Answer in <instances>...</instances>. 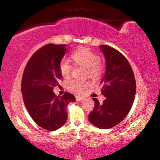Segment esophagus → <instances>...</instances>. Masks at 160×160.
Wrapping results in <instances>:
<instances>
[{
  "instance_id": "obj_1",
  "label": "esophagus",
  "mask_w": 160,
  "mask_h": 160,
  "mask_svg": "<svg viewBox=\"0 0 160 160\" xmlns=\"http://www.w3.org/2000/svg\"><path fill=\"white\" fill-rule=\"evenodd\" d=\"M75 98H76V100L77 101H81V100H82V99L84 98L83 97H82V96H76V97H75Z\"/></svg>"
}]
</instances>
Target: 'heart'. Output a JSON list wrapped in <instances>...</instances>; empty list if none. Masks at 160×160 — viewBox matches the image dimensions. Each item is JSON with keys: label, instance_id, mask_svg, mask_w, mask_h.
<instances>
[{"label": "heart", "instance_id": "obj_1", "mask_svg": "<svg viewBox=\"0 0 160 160\" xmlns=\"http://www.w3.org/2000/svg\"><path fill=\"white\" fill-rule=\"evenodd\" d=\"M71 58L77 65L86 68V76L93 79L100 78L103 72V65L99 60V56L94 51L90 49L80 47L73 52L71 55ZM60 74L64 78H70L72 67L68 61L62 60L58 65ZM90 85L87 80H73L68 82V89L78 94H82L86 88Z\"/></svg>", "mask_w": 160, "mask_h": 160}]
</instances>
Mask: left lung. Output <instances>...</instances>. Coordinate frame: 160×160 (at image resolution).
<instances>
[{
	"label": "left lung",
	"instance_id": "8db88e82",
	"mask_svg": "<svg viewBox=\"0 0 160 160\" xmlns=\"http://www.w3.org/2000/svg\"><path fill=\"white\" fill-rule=\"evenodd\" d=\"M106 60V71L101 83L102 95L106 99L102 104L93 98L95 107L89 114V120L102 129L117 126L132 106L136 82L129 62L122 53L108 45L100 46Z\"/></svg>",
	"mask_w": 160,
	"mask_h": 160
}]
</instances>
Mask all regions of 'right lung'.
<instances>
[{"label": "right lung", "mask_w": 160, "mask_h": 160, "mask_svg": "<svg viewBox=\"0 0 160 160\" xmlns=\"http://www.w3.org/2000/svg\"><path fill=\"white\" fill-rule=\"evenodd\" d=\"M65 52V44L43 46L28 60L22 79L25 107L33 120L47 131H55L65 123L66 108L75 101L71 93L57 96L52 91L62 78L58 65Z\"/></svg>", "instance_id": "1"}]
</instances>
